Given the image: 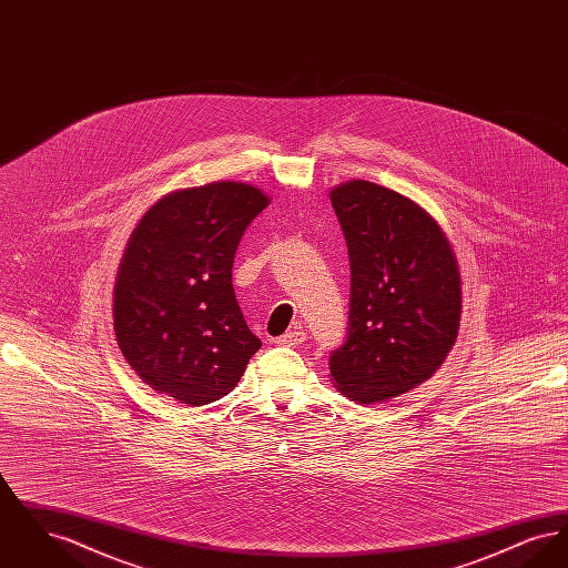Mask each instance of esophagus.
Here are the masks:
<instances>
[{"label":"esophagus","mask_w":568,"mask_h":568,"mask_svg":"<svg viewBox=\"0 0 568 568\" xmlns=\"http://www.w3.org/2000/svg\"><path fill=\"white\" fill-rule=\"evenodd\" d=\"M304 341H306V332H302V329H290L276 338V343L283 347H300V345H304Z\"/></svg>","instance_id":"obj_1"}]
</instances>
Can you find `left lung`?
<instances>
[{
    "mask_svg": "<svg viewBox=\"0 0 568 568\" xmlns=\"http://www.w3.org/2000/svg\"><path fill=\"white\" fill-rule=\"evenodd\" d=\"M329 200L352 268L349 332L329 377L357 405L387 403L433 377L458 338V257L438 221L398 191L355 179Z\"/></svg>",
    "mask_w": 568,
    "mask_h": 568,
    "instance_id": "obj_1",
    "label": "left lung"
}]
</instances>
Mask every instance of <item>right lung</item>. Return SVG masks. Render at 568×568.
I'll return each instance as SVG.
<instances>
[{
	"label": "right lung",
	"instance_id": "add662e5",
	"mask_svg": "<svg viewBox=\"0 0 568 568\" xmlns=\"http://www.w3.org/2000/svg\"><path fill=\"white\" fill-rule=\"evenodd\" d=\"M271 204L248 183L216 181L158 200L128 239L112 292L119 349L151 389L183 405L230 394L262 341L232 287L246 225Z\"/></svg>",
	"mask_w": 568,
	"mask_h": 568
}]
</instances>
